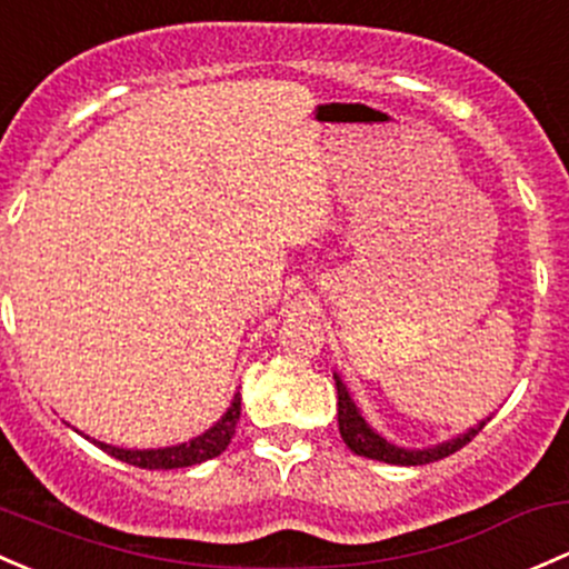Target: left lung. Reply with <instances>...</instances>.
<instances>
[{"label": "left lung", "mask_w": 569, "mask_h": 569, "mask_svg": "<svg viewBox=\"0 0 569 569\" xmlns=\"http://www.w3.org/2000/svg\"><path fill=\"white\" fill-rule=\"evenodd\" d=\"M335 387H338V428H340V436H343L346 447H349L355 456L381 460V463H395V466L433 463V460H441L460 450V447H463L466 441L475 439V436L480 433V430L486 428V422L490 420V417L488 420H480L475 428H469L466 433H458L456 439L441 441V445L422 447V450H417V447H400V445H392L390 439H385L379 430L370 428V422L362 417L360 406L355 403L349 387L343 385V379H340L338 373H335Z\"/></svg>", "instance_id": "8db88e82"}]
</instances>
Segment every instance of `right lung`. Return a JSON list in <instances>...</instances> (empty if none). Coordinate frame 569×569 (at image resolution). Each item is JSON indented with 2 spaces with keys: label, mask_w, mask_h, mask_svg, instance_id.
Listing matches in <instances>:
<instances>
[{
  "label": "right lung",
  "mask_w": 569,
  "mask_h": 569,
  "mask_svg": "<svg viewBox=\"0 0 569 569\" xmlns=\"http://www.w3.org/2000/svg\"><path fill=\"white\" fill-rule=\"evenodd\" d=\"M239 409H242V398L239 392L231 398L229 409L226 415L214 422L212 428H207L204 433L196 436V439L182 441V445L174 447H158V450H124V447H113L106 445V441H92L98 445L100 450L109 452L111 458L124 460L130 466H139V469H184V466H196V463H204V460L220 456V452L229 447L231 436H234L237 422H239Z\"/></svg>",
  "instance_id": "obj_1"
}]
</instances>
